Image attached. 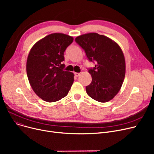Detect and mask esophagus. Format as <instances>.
Masks as SVG:
<instances>
[{
  "label": "esophagus",
  "mask_w": 154,
  "mask_h": 154,
  "mask_svg": "<svg viewBox=\"0 0 154 154\" xmlns=\"http://www.w3.org/2000/svg\"><path fill=\"white\" fill-rule=\"evenodd\" d=\"M74 75L75 77H79L80 75V73H78V72H75L74 73Z\"/></svg>",
  "instance_id": "34e87169"
}]
</instances>
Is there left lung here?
Instances as JSON below:
<instances>
[{
    "label": "left lung",
    "instance_id": "left-lung-1",
    "mask_svg": "<svg viewBox=\"0 0 154 154\" xmlns=\"http://www.w3.org/2000/svg\"><path fill=\"white\" fill-rule=\"evenodd\" d=\"M75 42L85 51L88 59L96 62L88 70L92 82L87 94L100 102L112 100L119 92L125 75V60L120 46L111 38L97 33L78 36Z\"/></svg>",
    "mask_w": 154,
    "mask_h": 154
}]
</instances>
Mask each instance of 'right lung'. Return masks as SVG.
<instances>
[{
	"instance_id": "right-lung-1",
	"label": "right lung",
	"mask_w": 154,
	"mask_h": 154,
	"mask_svg": "<svg viewBox=\"0 0 154 154\" xmlns=\"http://www.w3.org/2000/svg\"><path fill=\"white\" fill-rule=\"evenodd\" d=\"M74 38L54 33L39 40L29 54L26 70L34 92L45 102H54L65 97L74 82V74L65 71L63 52Z\"/></svg>"
}]
</instances>
